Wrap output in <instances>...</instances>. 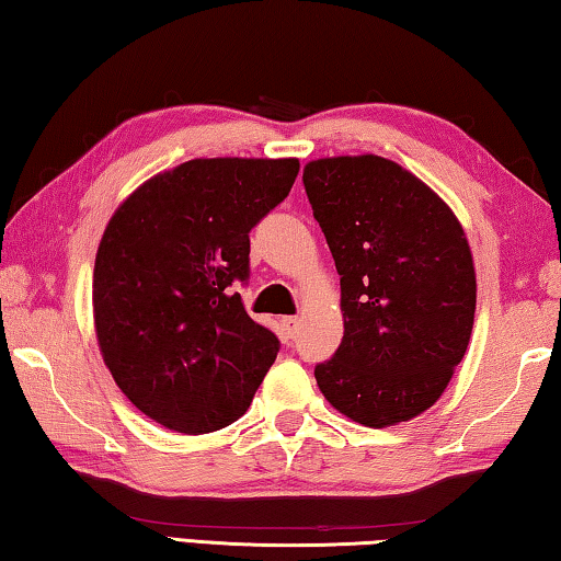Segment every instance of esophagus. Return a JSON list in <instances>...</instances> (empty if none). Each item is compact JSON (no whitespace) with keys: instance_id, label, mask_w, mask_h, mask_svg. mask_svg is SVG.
<instances>
[{"instance_id":"34e87169","label":"esophagus","mask_w":561,"mask_h":561,"mask_svg":"<svg viewBox=\"0 0 561 561\" xmlns=\"http://www.w3.org/2000/svg\"><path fill=\"white\" fill-rule=\"evenodd\" d=\"M282 327H284V331H287V336L294 339V336L299 334L301 319H299V317H284V319H282Z\"/></svg>"}]
</instances>
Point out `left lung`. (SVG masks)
<instances>
[{
	"label": "left lung",
	"instance_id": "obj_1",
	"mask_svg": "<svg viewBox=\"0 0 561 561\" xmlns=\"http://www.w3.org/2000/svg\"><path fill=\"white\" fill-rule=\"evenodd\" d=\"M304 187L341 277L344 339L314 368L351 421L388 428L438 401L470 344L472 252L458 217L381 156L319 158Z\"/></svg>",
	"mask_w": 561,
	"mask_h": 561
}]
</instances>
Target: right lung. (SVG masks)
Returning <instances> with one entry per match:
<instances>
[{"label": "right lung", "mask_w": 561, "mask_h": 561, "mask_svg": "<svg viewBox=\"0 0 561 561\" xmlns=\"http://www.w3.org/2000/svg\"><path fill=\"white\" fill-rule=\"evenodd\" d=\"M297 158H195L118 205L93 267L101 356L128 401L175 433L234 423L279 339L250 319V230L297 180Z\"/></svg>", "instance_id": "add662e5"}]
</instances>
